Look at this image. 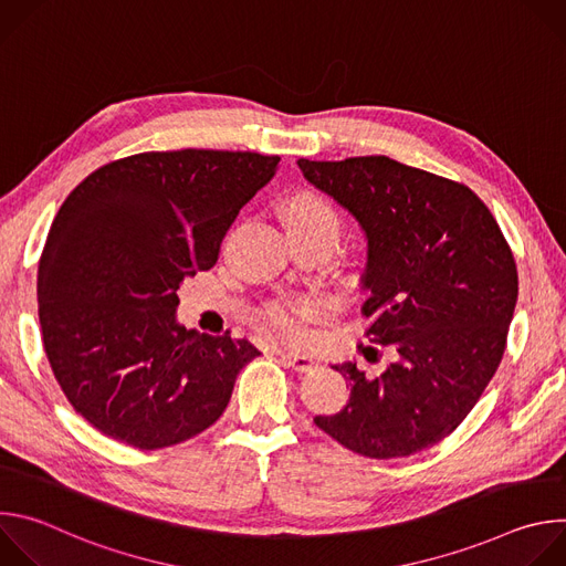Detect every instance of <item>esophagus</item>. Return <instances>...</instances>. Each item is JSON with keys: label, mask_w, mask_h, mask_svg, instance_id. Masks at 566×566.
I'll return each instance as SVG.
<instances>
[{"label": "esophagus", "mask_w": 566, "mask_h": 566, "mask_svg": "<svg viewBox=\"0 0 566 566\" xmlns=\"http://www.w3.org/2000/svg\"><path fill=\"white\" fill-rule=\"evenodd\" d=\"M275 354L282 358V363H284V365L293 367L295 371H311V369H315V367H317V358H315V356H311V354L282 352V349H277Z\"/></svg>", "instance_id": "1"}]
</instances>
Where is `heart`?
Returning <instances> with one entry per match:
<instances>
[{"mask_svg": "<svg viewBox=\"0 0 566 566\" xmlns=\"http://www.w3.org/2000/svg\"><path fill=\"white\" fill-rule=\"evenodd\" d=\"M284 219L289 230H302V232H325L334 239H338L340 232V214L317 192H297L289 199ZM325 302L319 297H291L273 302L264 308V317L271 327L286 336H302V329L311 317H315Z\"/></svg>", "mask_w": 566, "mask_h": 566, "instance_id": "obj_1", "label": "heart"}]
</instances>
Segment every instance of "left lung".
<instances>
[{
	"mask_svg": "<svg viewBox=\"0 0 566 566\" xmlns=\"http://www.w3.org/2000/svg\"><path fill=\"white\" fill-rule=\"evenodd\" d=\"M297 166L365 230L367 336L396 352L376 378L356 363L334 365L352 382L349 402L313 421L369 459L432 448L468 417L502 363L517 302L509 241L468 186L389 156Z\"/></svg>",
	"mask_w": 566,
	"mask_h": 566,
	"instance_id": "8db88e82",
	"label": "left lung"
}]
</instances>
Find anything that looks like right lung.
<instances>
[{
    "instance_id": "add662e5",
    "label": "right lung",
    "mask_w": 566,
    "mask_h": 566,
    "mask_svg": "<svg viewBox=\"0 0 566 566\" xmlns=\"http://www.w3.org/2000/svg\"><path fill=\"white\" fill-rule=\"evenodd\" d=\"M280 156L143 151L92 172L60 206L38 266L53 376L73 410L138 450L188 441L226 410L260 352L177 322L179 286L221 241Z\"/></svg>"
}]
</instances>
